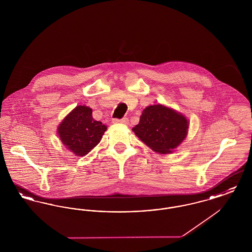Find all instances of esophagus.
Listing matches in <instances>:
<instances>
[{
	"mask_svg": "<svg viewBox=\"0 0 252 252\" xmlns=\"http://www.w3.org/2000/svg\"><path fill=\"white\" fill-rule=\"evenodd\" d=\"M113 123H122V124H127V122H128V118H126V117H123L122 119H117V118H115V119H113L112 120Z\"/></svg>",
	"mask_w": 252,
	"mask_h": 252,
	"instance_id": "obj_1",
	"label": "esophagus"
}]
</instances>
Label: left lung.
<instances>
[{"instance_id":"1","label":"left lung","mask_w":252,"mask_h":252,"mask_svg":"<svg viewBox=\"0 0 252 252\" xmlns=\"http://www.w3.org/2000/svg\"><path fill=\"white\" fill-rule=\"evenodd\" d=\"M188 121L177 111L162 105L149 106L143 110L140 123L132 128L153 151L167 154L185 139Z\"/></svg>"}]
</instances>
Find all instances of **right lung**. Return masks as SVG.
I'll use <instances>...</instances> for the list:
<instances>
[{
    "mask_svg": "<svg viewBox=\"0 0 252 252\" xmlns=\"http://www.w3.org/2000/svg\"><path fill=\"white\" fill-rule=\"evenodd\" d=\"M107 126L93 118L92 108L78 106L59 126L61 142L76 156H85L100 143Z\"/></svg>",
    "mask_w": 252,
    "mask_h": 252,
    "instance_id": "1",
    "label": "right lung"
}]
</instances>
